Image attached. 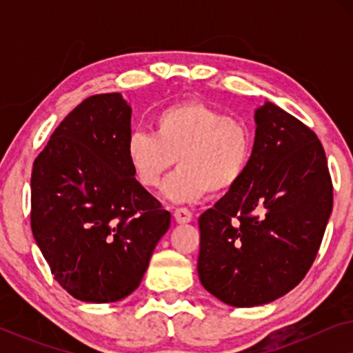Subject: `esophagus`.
I'll list each match as a JSON object with an SVG mask.
<instances>
[{
  "instance_id": "esophagus-1",
  "label": "esophagus",
  "mask_w": 353,
  "mask_h": 353,
  "mask_svg": "<svg viewBox=\"0 0 353 353\" xmlns=\"http://www.w3.org/2000/svg\"><path fill=\"white\" fill-rule=\"evenodd\" d=\"M173 219H175L176 223H190V221L192 220V214L188 209H176L175 212H173Z\"/></svg>"
}]
</instances>
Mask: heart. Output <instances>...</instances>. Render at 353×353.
Here are the masks:
<instances>
[{
    "mask_svg": "<svg viewBox=\"0 0 353 353\" xmlns=\"http://www.w3.org/2000/svg\"><path fill=\"white\" fill-rule=\"evenodd\" d=\"M152 127L154 134H130L125 156L144 188L161 185L176 161L180 168L162 188V196L176 204L194 202L209 191H231L252 161V127L199 99L165 105L154 115Z\"/></svg>",
    "mask_w": 353,
    "mask_h": 353,
    "instance_id": "b5f03b06",
    "label": "heart"
}]
</instances>
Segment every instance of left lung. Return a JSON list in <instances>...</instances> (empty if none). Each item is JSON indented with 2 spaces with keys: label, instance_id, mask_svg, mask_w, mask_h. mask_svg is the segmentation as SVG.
<instances>
[{
  "label": "left lung",
  "instance_id": "8db88e82",
  "mask_svg": "<svg viewBox=\"0 0 353 353\" xmlns=\"http://www.w3.org/2000/svg\"><path fill=\"white\" fill-rule=\"evenodd\" d=\"M254 120L248 172L199 216V279L231 307L263 305L296 288L316 257L332 210L316 134L270 101L255 109Z\"/></svg>",
  "mask_w": 353,
  "mask_h": 353
}]
</instances>
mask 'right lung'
<instances>
[{"label": "right lung", "mask_w": 353, "mask_h": 353, "mask_svg": "<svg viewBox=\"0 0 353 353\" xmlns=\"http://www.w3.org/2000/svg\"><path fill=\"white\" fill-rule=\"evenodd\" d=\"M130 134L123 96L94 94L62 120L33 162V238L56 281L81 302L130 296L170 226V212L128 165Z\"/></svg>", "instance_id": "add662e5"}]
</instances>
